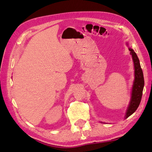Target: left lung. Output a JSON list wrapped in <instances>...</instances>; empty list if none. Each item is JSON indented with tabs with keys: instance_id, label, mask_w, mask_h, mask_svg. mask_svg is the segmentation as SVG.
Returning a JSON list of instances; mask_svg holds the SVG:
<instances>
[{
	"instance_id": "obj_1",
	"label": "left lung",
	"mask_w": 152,
	"mask_h": 152,
	"mask_svg": "<svg viewBox=\"0 0 152 152\" xmlns=\"http://www.w3.org/2000/svg\"><path fill=\"white\" fill-rule=\"evenodd\" d=\"M132 56L135 68V80L132 88V96L131 99L129 106L125 118H127L134 113L140 104L141 97H142L143 89L144 86V78L142 69L141 68L140 60L137 54L132 48H129Z\"/></svg>"
}]
</instances>
